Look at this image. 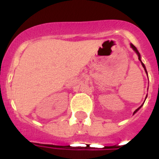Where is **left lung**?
<instances>
[{
  "mask_svg": "<svg viewBox=\"0 0 159 159\" xmlns=\"http://www.w3.org/2000/svg\"><path fill=\"white\" fill-rule=\"evenodd\" d=\"M130 46H131V48H133V49H134V52H135V53H137V55H138V57H139V61H140V62H141V64H142V66H143V68H144V70H145L146 73H147V75H148V72H147V70H146V68H145V66H144V64H143V62H142V61H141L140 54H139V53L138 49H137V48H136L135 46L133 45V44H132V43H130ZM146 97H147V96H146ZM142 106H143V105H142ZM142 106H139V108L137 109V110H135V111H134V114H135L136 112H137V111H138L139 110V109L141 108V107H142ZM134 114H133V115H134Z\"/></svg>",
  "mask_w": 159,
  "mask_h": 159,
  "instance_id": "obj_1",
  "label": "left lung"
}]
</instances>
